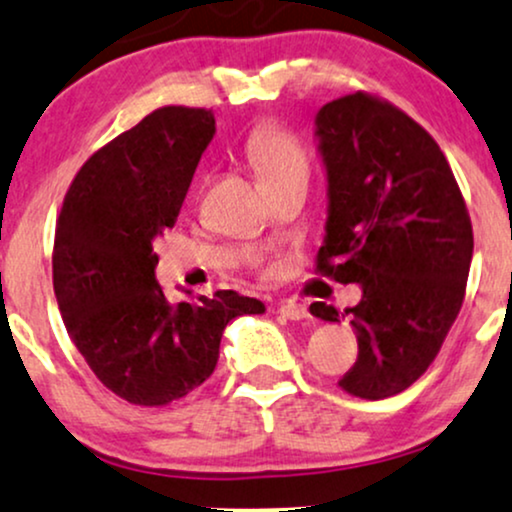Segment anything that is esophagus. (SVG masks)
I'll return each instance as SVG.
<instances>
[{
	"label": "esophagus",
	"mask_w": 512,
	"mask_h": 512,
	"mask_svg": "<svg viewBox=\"0 0 512 512\" xmlns=\"http://www.w3.org/2000/svg\"><path fill=\"white\" fill-rule=\"evenodd\" d=\"M278 314H282L285 318H290V321H302V318L309 316V311H306L304 304L282 302V304L278 306Z\"/></svg>",
	"instance_id": "34e87169"
}]
</instances>
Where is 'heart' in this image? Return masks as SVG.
<instances>
[{
	"instance_id": "heart-1",
	"label": "heart",
	"mask_w": 512,
	"mask_h": 512,
	"mask_svg": "<svg viewBox=\"0 0 512 512\" xmlns=\"http://www.w3.org/2000/svg\"><path fill=\"white\" fill-rule=\"evenodd\" d=\"M244 150L263 184L297 172H309V155L302 141L278 122H261L254 126L246 138Z\"/></svg>"
}]
</instances>
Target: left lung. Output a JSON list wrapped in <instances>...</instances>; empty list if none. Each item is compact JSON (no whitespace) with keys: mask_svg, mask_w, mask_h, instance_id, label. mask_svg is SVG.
<instances>
[{"mask_svg":"<svg viewBox=\"0 0 512 512\" xmlns=\"http://www.w3.org/2000/svg\"><path fill=\"white\" fill-rule=\"evenodd\" d=\"M316 126L330 196L316 273L364 292L345 311L359 354L338 386L383 400L429 369L460 314L472 220L434 136L393 102L357 90L323 105ZM311 314L338 321L323 302Z\"/></svg>","mask_w":512,"mask_h":512,"instance_id":"left-lung-1","label":"left lung"}]
</instances>
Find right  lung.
Masks as SVG:
<instances>
[{
    "instance_id": "1",
    "label": "right lung",
    "mask_w": 512,
    "mask_h": 512,
    "mask_svg": "<svg viewBox=\"0 0 512 512\" xmlns=\"http://www.w3.org/2000/svg\"><path fill=\"white\" fill-rule=\"evenodd\" d=\"M213 134L206 107H158L83 162L57 218L64 326L102 386L131 405L189 395L215 371L227 323L266 311L234 290L170 304L155 282L153 239L177 222Z\"/></svg>"
}]
</instances>
